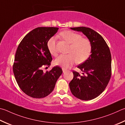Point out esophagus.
I'll use <instances>...</instances> for the list:
<instances>
[{
	"mask_svg": "<svg viewBox=\"0 0 125 125\" xmlns=\"http://www.w3.org/2000/svg\"><path fill=\"white\" fill-rule=\"evenodd\" d=\"M62 70H63V73H65L67 70L66 69H65V68H62Z\"/></svg>",
	"mask_w": 125,
	"mask_h": 125,
	"instance_id": "34e87169",
	"label": "esophagus"
}]
</instances>
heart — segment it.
<instances>
[{
	"mask_svg": "<svg viewBox=\"0 0 125 125\" xmlns=\"http://www.w3.org/2000/svg\"><path fill=\"white\" fill-rule=\"evenodd\" d=\"M60 36L70 44L67 55H61L55 61V64L67 68L75 62H84L89 57L91 51V44L89 40L82 38V36L71 31H64ZM56 38L52 37L47 42V48L52 55L56 56Z\"/></svg>",
	"mask_w": 125,
	"mask_h": 125,
	"instance_id": "b5f03b06",
	"label": "heart"
}]
</instances>
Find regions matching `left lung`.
<instances>
[{
	"mask_svg": "<svg viewBox=\"0 0 125 125\" xmlns=\"http://www.w3.org/2000/svg\"><path fill=\"white\" fill-rule=\"evenodd\" d=\"M70 29L86 35L91 44V51L87 60L78 66L83 75L73 72L74 77L69 83L70 89L76 98L91 100L104 91L110 80L112 73L110 50L103 38L93 29L85 27Z\"/></svg>",
	"mask_w": 125,
	"mask_h": 125,
	"instance_id": "1",
	"label": "left lung"
}]
</instances>
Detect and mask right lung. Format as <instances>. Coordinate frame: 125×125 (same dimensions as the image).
Instances as JSON below:
<instances>
[{
    "label": "right lung",
    "instance_id": "right-lung-1",
    "mask_svg": "<svg viewBox=\"0 0 125 125\" xmlns=\"http://www.w3.org/2000/svg\"><path fill=\"white\" fill-rule=\"evenodd\" d=\"M57 27H38L22 40L17 47L13 65L17 83L27 95L42 98L52 92L56 81L62 73L59 66L44 73L52 60L47 42L57 32Z\"/></svg>",
    "mask_w": 125,
    "mask_h": 125
}]
</instances>
